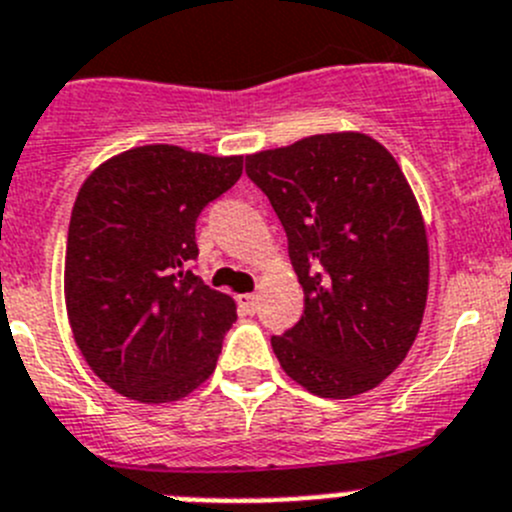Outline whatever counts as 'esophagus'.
Masks as SVG:
<instances>
[{"instance_id":"34e87169","label":"esophagus","mask_w":512,"mask_h":512,"mask_svg":"<svg viewBox=\"0 0 512 512\" xmlns=\"http://www.w3.org/2000/svg\"><path fill=\"white\" fill-rule=\"evenodd\" d=\"M237 303H240L242 313H255L257 310V295L255 293H245V295H237Z\"/></svg>"}]
</instances>
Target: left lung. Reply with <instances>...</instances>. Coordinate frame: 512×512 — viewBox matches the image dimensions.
I'll return each instance as SVG.
<instances>
[{"instance_id": "left-lung-1", "label": "left lung", "mask_w": 512, "mask_h": 512, "mask_svg": "<svg viewBox=\"0 0 512 512\" xmlns=\"http://www.w3.org/2000/svg\"><path fill=\"white\" fill-rule=\"evenodd\" d=\"M278 214L305 310L272 351L323 399L379 386L407 358L429 290L422 212L394 156L366 133L300 138L247 156Z\"/></svg>"}]
</instances>
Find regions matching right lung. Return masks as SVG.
I'll return each instance as SVG.
<instances>
[{"label":"right lung","mask_w":512,"mask_h":512,"mask_svg":"<svg viewBox=\"0 0 512 512\" xmlns=\"http://www.w3.org/2000/svg\"><path fill=\"white\" fill-rule=\"evenodd\" d=\"M240 176L242 156L154 143L103 161L80 186L65 305L80 353L118 394L169 404L212 376L237 305L189 270L194 229Z\"/></svg>","instance_id":"1"}]
</instances>
